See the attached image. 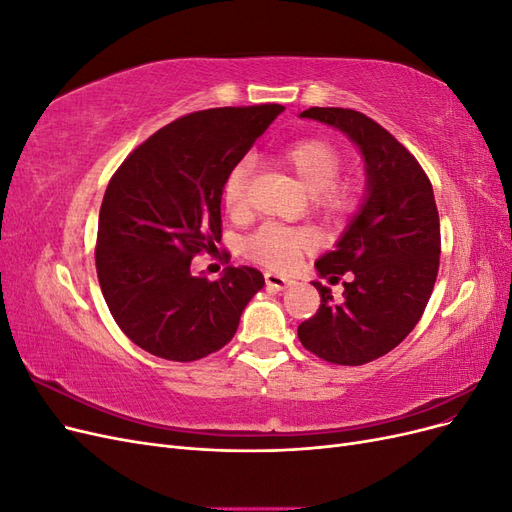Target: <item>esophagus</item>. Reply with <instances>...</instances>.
I'll list each match as a JSON object with an SVG mask.
<instances>
[{"instance_id": "34e87169", "label": "esophagus", "mask_w": 512, "mask_h": 512, "mask_svg": "<svg viewBox=\"0 0 512 512\" xmlns=\"http://www.w3.org/2000/svg\"><path fill=\"white\" fill-rule=\"evenodd\" d=\"M265 282H267V288H273V290H286L288 286L294 284L292 277H286L280 273H267Z\"/></svg>"}]
</instances>
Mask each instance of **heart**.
I'll return each mask as SVG.
<instances>
[{
    "instance_id": "b5f03b06",
    "label": "heart",
    "mask_w": 512,
    "mask_h": 512,
    "mask_svg": "<svg viewBox=\"0 0 512 512\" xmlns=\"http://www.w3.org/2000/svg\"><path fill=\"white\" fill-rule=\"evenodd\" d=\"M277 162L299 177L309 192V203L320 215H342L352 209L356 185L335 179L344 166V156L333 143L322 138H303L286 145L277 153ZM252 162L239 160L230 168L222 185L224 209L232 218H241L247 211V183H250ZM312 239L305 230L282 224H265L245 239L243 250L256 262L271 269H288L305 252Z\"/></svg>"
}]
</instances>
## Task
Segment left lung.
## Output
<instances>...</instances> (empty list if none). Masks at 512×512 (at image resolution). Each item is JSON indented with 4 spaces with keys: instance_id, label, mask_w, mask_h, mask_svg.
Listing matches in <instances>:
<instances>
[{
    "instance_id": "left-lung-1",
    "label": "left lung",
    "mask_w": 512,
    "mask_h": 512,
    "mask_svg": "<svg viewBox=\"0 0 512 512\" xmlns=\"http://www.w3.org/2000/svg\"><path fill=\"white\" fill-rule=\"evenodd\" d=\"M301 117L344 132L365 160L367 188L335 250L318 258V312L299 324L301 344L335 365H363L399 346L421 320L440 267V218L431 181L380 123L352 108L312 106Z\"/></svg>"
}]
</instances>
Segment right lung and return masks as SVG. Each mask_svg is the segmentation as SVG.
Returning <instances> with one entry per match:
<instances>
[{"label":"right lung","instance_id":"add662e5","mask_svg":"<svg viewBox=\"0 0 512 512\" xmlns=\"http://www.w3.org/2000/svg\"><path fill=\"white\" fill-rule=\"evenodd\" d=\"M282 111L280 104L222 106L179 117L138 145L108 181L96 269L108 309L138 348L190 363L237 333L265 277L226 267L211 282L190 265L222 239L230 168Z\"/></svg>","mask_w":512,"mask_h":512}]
</instances>
